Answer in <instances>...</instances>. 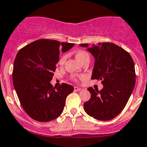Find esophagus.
I'll use <instances>...</instances> for the list:
<instances>
[{
	"label": "esophagus",
	"mask_w": 147,
	"mask_h": 147,
	"mask_svg": "<svg viewBox=\"0 0 147 147\" xmlns=\"http://www.w3.org/2000/svg\"><path fill=\"white\" fill-rule=\"evenodd\" d=\"M74 90H75V91H80V90H82V88H78V87H75V88H74Z\"/></svg>",
	"instance_id": "obj_1"
}]
</instances>
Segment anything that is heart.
Here are the masks:
<instances>
[{
  "label": "heart",
  "instance_id": "heart-1",
  "mask_svg": "<svg viewBox=\"0 0 147 147\" xmlns=\"http://www.w3.org/2000/svg\"><path fill=\"white\" fill-rule=\"evenodd\" d=\"M75 57H76V59H78L80 63L83 62L84 60H85V59H90V56L89 55H88V52H86L85 51H83V50L78 51V52L75 53ZM65 59H66V56H63L62 58H61L59 62H60L61 64L64 63Z\"/></svg>",
  "mask_w": 147,
  "mask_h": 147
}]
</instances>
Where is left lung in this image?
<instances>
[{"instance_id":"1","label":"left lung","mask_w":147,"mask_h":147,"mask_svg":"<svg viewBox=\"0 0 147 147\" xmlns=\"http://www.w3.org/2000/svg\"><path fill=\"white\" fill-rule=\"evenodd\" d=\"M95 59L91 79L101 80L100 90L88 88L90 98L84 103L87 114L100 121L117 116L126 106L136 82L134 63L129 52L110 42L80 44Z\"/></svg>"}]
</instances>
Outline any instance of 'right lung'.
Instances as JSON below:
<instances>
[{
    "label": "right lung",
    "instance_id": "right-lung-1",
    "mask_svg": "<svg viewBox=\"0 0 147 147\" xmlns=\"http://www.w3.org/2000/svg\"><path fill=\"white\" fill-rule=\"evenodd\" d=\"M74 44L39 39L20 49L13 69V83L26 113L34 120L48 122L59 117L66 98L74 90L68 84L54 88L52 80L59 54Z\"/></svg>",
    "mask_w": 147,
    "mask_h": 147
}]
</instances>
